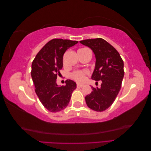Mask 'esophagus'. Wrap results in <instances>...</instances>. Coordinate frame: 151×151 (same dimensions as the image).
<instances>
[{
  "label": "esophagus",
  "instance_id": "obj_1",
  "mask_svg": "<svg viewBox=\"0 0 151 151\" xmlns=\"http://www.w3.org/2000/svg\"><path fill=\"white\" fill-rule=\"evenodd\" d=\"M83 86H84V85L81 84H77V88H83Z\"/></svg>",
  "mask_w": 151,
  "mask_h": 151
}]
</instances>
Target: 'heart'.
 Wrapping results in <instances>:
<instances>
[{"label":"heart","mask_w":151,"mask_h":151,"mask_svg":"<svg viewBox=\"0 0 151 151\" xmlns=\"http://www.w3.org/2000/svg\"><path fill=\"white\" fill-rule=\"evenodd\" d=\"M85 48H82L79 50H83ZM88 74V71L87 70H77L74 72L72 74V76L76 81L79 82V83H82V82L84 81L86 78V75Z\"/></svg>","instance_id":"1"}]
</instances>
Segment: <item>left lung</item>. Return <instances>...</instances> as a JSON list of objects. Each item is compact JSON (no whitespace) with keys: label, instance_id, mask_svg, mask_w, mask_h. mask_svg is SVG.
Wrapping results in <instances>:
<instances>
[{"label":"left lung","instance_id":"8db88e82","mask_svg":"<svg viewBox=\"0 0 151 151\" xmlns=\"http://www.w3.org/2000/svg\"><path fill=\"white\" fill-rule=\"evenodd\" d=\"M79 42L90 48L95 55L91 79L101 81V88L91 87L92 92L85 97L86 104L94 111H104L113 104L120 90L124 76L123 60L116 50L104 39H88Z\"/></svg>","mask_w":151,"mask_h":151}]
</instances>
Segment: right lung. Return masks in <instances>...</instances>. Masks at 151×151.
I'll return each instance as SVG.
<instances>
[{"mask_svg":"<svg viewBox=\"0 0 151 151\" xmlns=\"http://www.w3.org/2000/svg\"><path fill=\"white\" fill-rule=\"evenodd\" d=\"M78 43L77 41L53 39L36 55L31 65V77L35 92L44 107L50 112L65 109L69 103L76 83L70 79L65 86L57 84V73L63 67V56L66 50Z\"/></svg>","mask_w":151,"mask_h":151,"instance_id":"right-lung-1","label":"right lung"}]
</instances>
